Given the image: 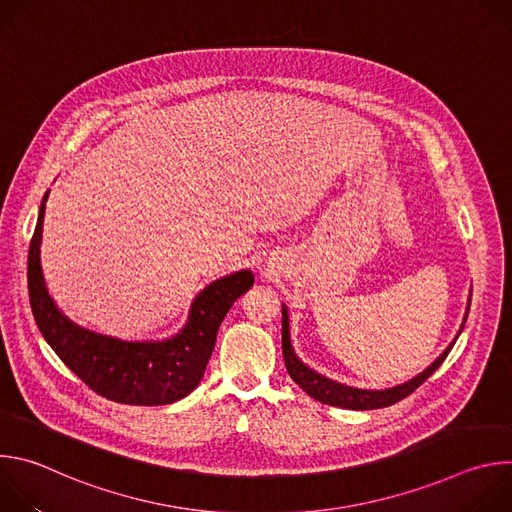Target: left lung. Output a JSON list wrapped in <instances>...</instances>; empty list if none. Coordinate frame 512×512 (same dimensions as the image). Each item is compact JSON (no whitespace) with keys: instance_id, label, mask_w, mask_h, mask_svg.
Segmentation results:
<instances>
[{"instance_id":"obj_1","label":"left lung","mask_w":512,"mask_h":512,"mask_svg":"<svg viewBox=\"0 0 512 512\" xmlns=\"http://www.w3.org/2000/svg\"><path fill=\"white\" fill-rule=\"evenodd\" d=\"M468 312H470V300H468V308H466V316H464V322L460 326V332H462V328L466 324ZM281 314H283V320H281V350H283V360H285V367H287L289 377L294 379V383L300 385L316 401L326 403V405H334V407H342V409H354V411L389 407V405L405 399L407 395H411L421 383H425L437 369H440V364L446 360V356L450 354L452 346L456 344V340L460 336V332H458L456 338L450 342V346L440 356H437L423 373H419L411 381H407L403 385H397V387H391V389H385V391H364V389H354V387L340 385V383L330 381V379L318 375L316 371L308 369L306 364L296 356L294 346H291V340H289V316H287V308L285 306H281Z\"/></svg>"}]
</instances>
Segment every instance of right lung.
Returning <instances> with one entry per match:
<instances>
[{"instance_id": "add662e5", "label": "right lung", "mask_w": 512, "mask_h": 512, "mask_svg": "<svg viewBox=\"0 0 512 512\" xmlns=\"http://www.w3.org/2000/svg\"><path fill=\"white\" fill-rule=\"evenodd\" d=\"M46 200L48 192L40 204L28 253L30 306L44 340L72 373L109 401L168 405L192 393L204 375L218 326L235 300L253 285V273L241 269L204 287L192 302L186 326L168 340L123 342L95 334L70 322L48 294L40 265Z\"/></svg>"}]
</instances>
